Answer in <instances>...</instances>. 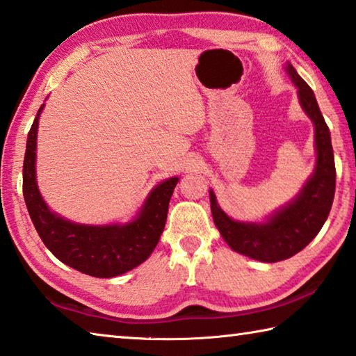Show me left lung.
<instances>
[{
	"label": "left lung",
	"instance_id": "1",
	"mask_svg": "<svg viewBox=\"0 0 356 356\" xmlns=\"http://www.w3.org/2000/svg\"><path fill=\"white\" fill-rule=\"evenodd\" d=\"M286 70L297 87L303 111L314 122L318 151L314 174L308 179L300 195L264 224H248L230 219L219 209L215 195L210 191L213 221L224 241L235 252L264 263L286 260L312 243L332 210L336 186L330 131L319 111L318 101L313 90L297 74L291 63Z\"/></svg>",
	"mask_w": 356,
	"mask_h": 356
}]
</instances>
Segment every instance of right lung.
<instances>
[{
    "mask_svg": "<svg viewBox=\"0 0 356 356\" xmlns=\"http://www.w3.org/2000/svg\"><path fill=\"white\" fill-rule=\"evenodd\" d=\"M38 111L26 143L23 161V196L32 224L56 258L79 273L111 279L127 273L152 254L165 229L168 205L179 179L157 185L135 221L126 225H81L65 221L48 210L35 184V147Z\"/></svg>",
    "mask_w": 356,
    "mask_h": 356,
    "instance_id": "add662e5",
    "label": "right lung"
}]
</instances>
